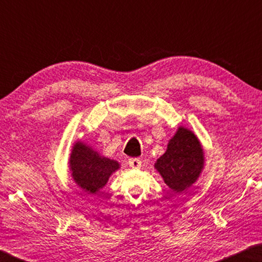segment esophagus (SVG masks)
<instances>
[{"instance_id":"obj_1","label":"esophagus","mask_w":262,"mask_h":262,"mask_svg":"<svg viewBox=\"0 0 262 262\" xmlns=\"http://www.w3.org/2000/svg\"><path fill=\"white\" fill-rule=\"evenodd\" d=\"M128 165H129V167H132V168L138 169L142 166V161L138 158H130L129 160H128Z\"/></svg>"}]
</instances>
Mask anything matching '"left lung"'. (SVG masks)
Here are the masks:
<instances>
[{"instance_id":"1","label":"left lung","mask_w":262,"mask_h":262,"mask_svg":"<svg viewBox=\"0 0 262 262\" xmlns=\"http://www.w3.org/2000/svg\"><path fill=\"white\" fill-rule=\"evenodd\" d=\"M203 165V150L198 137L187 128L179 127L155 167L169 188L181 193L195 183Z\"/></svg>"}]
</instances>
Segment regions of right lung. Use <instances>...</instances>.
Masks as SVG:
<instances>
[{
  "label": "right lung",
  "mask_w": 262,
  "mask_h": 262,
  "mask_svg": "<svg viewBox=\"0 0 262 262\" xmlns=\"http://www.w3.org/2000/svg\"><path fill=\"white\" fill-rule=\"evenodd\" d=\"M119 163L99 156L93 148L77 142L70 156L71 176L78 186L90 193H96L103 187Z\"/></svg>",
  "instance_id": "right-lung-1"
}]
</instances>
